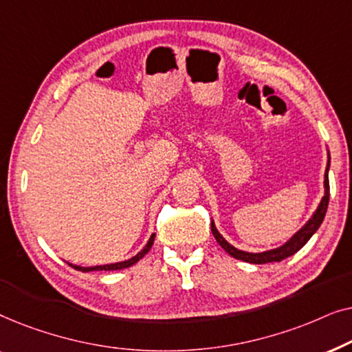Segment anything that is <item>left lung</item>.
<instances>
[{
	"mask_svg": "<svg viewBox=\"0 0 352 352\" xmlns=\"http://www.w3.org/2000/svg\"><path fill=\"white\" fill-rule=\"evenodd\" d=\"M329 155V162H327V168H325V175H324V197H322L319 206L314 211V214L311 216V219L302 226V228L298 230V232L293 235V237L282 245V247L274 248V250H267V252H261V253H250V252H243V250L235 248L234 245H230L228 240H226L223 235L219 234V230L216 229L214 221H211V232H213L216 242H218L221 247H223L226 252H228L230 256H234L235 259H242L245 263H253V264H266V263H274V261H282L292 254H295L298 250H301L305 245L307 243L312 235L316 234V230L320 228L322 221L325 218L327 208H329V199H330V184H329V170H330V152H327Z\"/></svg>",
	"mask_w": 352,
	"mask_h": 352,
	"instance_id": "8db88e82",
	"label": "left lung"
}]
</instances>
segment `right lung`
I'll use <instances>...</instances> for the list:
<instances>
[{"mask_svg": "<svg viewBox=\"0 0 352 352\" xmlns=\"http://www.w3.org/2000/svg\"><path fill=\"white\" fill-rule=\"evenodd\" d=\"M153 239H155V234L151 235V239H148V242L146 243V247H144L141 252H139L136 256L126 259V261H120V263H112V264H102V266H91V267H81V266H75V264H70L72 267H75L76 271H81V272H91V271H118V269H124V267H129L133 266V264H136L139 259L146 256L148 253V250L152 248L153 245Z\"/></svg>", "mask_w": 352, "mask_h": 352, "instance_id": "right-lung-1", "label": "right lung"}]
</instances>
